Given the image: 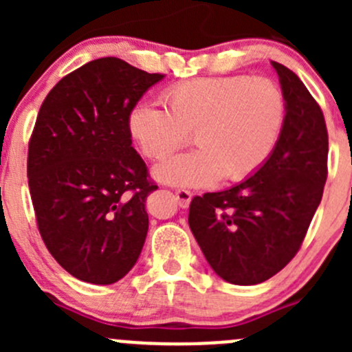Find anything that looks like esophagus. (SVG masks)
Segmentation results:
<instances>
[{"mask_svg":"<svg viewBox=\"0 0 352 352\" xmlns=\"http://www.w3.org/2000/svg\"><path fill=\"white\" fill-rule=\"evenodd\" d=\"M175 197H177V202H179L180 208H184V209L189 208L190 201H192V194H190L189 190H186V189L175 190Z\"/></svg>","mask_w":352,"mask_h":352,"instance_id":"1","label":"esophagus"}]
</instances>
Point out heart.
Listing matches in <instances>:
<instances>
[{
    "label": "heart",
    "mask_w": 352,
    "mask_h": 352,
    "mask_svg": "<svg viewBox=\"0 0 352 352\" xmlns=\"http://www.w3.org/2000/svg\"><path fill=\"white\" fill-rule=\"evenodd\" d=\"M162 107L138 104L127 126L148 158L165 160L187 143L197 150L158 163L156 180L170 186L206 187L239 182L269 160L286 119L283 91L267 78H196L163 91Z\"/></svg>",
    "instance_id": "b5f03b06"
}]
</instances>
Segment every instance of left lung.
<instances>
[{"label": "left lung", "instance_id": "obj_1", "mask_svg": "<svg viewBox=\"0 0 352 352\" xmlns=\"http://www.w3.org/2000/svg\"><path fill=\"white\" fill-rule=\"evenodd\" d=\"M286 119L267 162L221 192L192 199L189 226L212 271L232 285H258L296 255L327 179L324 113L303 81L271 61Z\"/></svg>", "mask_w": 352, "mask_h": 352}]
</instances>
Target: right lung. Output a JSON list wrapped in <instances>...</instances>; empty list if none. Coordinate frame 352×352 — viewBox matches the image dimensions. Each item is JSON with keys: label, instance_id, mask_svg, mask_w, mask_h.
<instances>
[{"label": "right lung", "instance_id": "add662e5", "mask_svg": "<svg viewBox=\"0 0 352 352\" xmlns=\"http://www.w3.org/2000/svg\"><path fill=\"white\" fill-rule=\"evenodd\" d=\"M163 74L119 58L63 78L38 110L27 175L38 232L71 276L112 285L136 264L148 233V180L131 144L129 112Z\"/></svg>", "mask_w": 352, "mask_h": 352}]
</instances>
